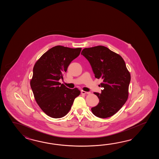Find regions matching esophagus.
Returning a JSON list of instances; mask_svg holds the SVG:
<instances>
[{"label":"esophagus","instance_id":"34e87169","mask_svg":"<svg viewBox=\"0 0 159 159\" xmlns=\"http://www.w3.org/2000/svg\"><path fill=\"white\" fill-rule=\"evenodd\" d=\"M90 93V92H87V91H84V90L81 91V94H89Z\"/></svg>","mask_w":159,"mask_h":159}]
</instances>
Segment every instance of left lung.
Masks as SVG:
<instances>
[{"mask_svg": "<svg viewBox=\"0 0 159 159\" xmlns=\"http://www.w3.org/2000/svg\"><path fill=\"white\" fill-rule=\"evenodd\" d=\"M81 54L91 65L96 78H101V94L94 93L99 102L91 108L94 115L106 118L122 108L129 97L131 75L119 54L104 46L84 48Z\"/></svg>", "mask_w": 159, "mask_h": 159, "instance_id": "left-lung-1", "label": "left lung"}]
</instances>
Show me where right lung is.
Returning <instances> with one entry per match:
<instances>
[{"mask_svg":"<svg viewBox=\"0 0 159 159\" xmlns=\"http://www.w3.org/2000/svg\"><path fill=\"white\" fill-rule=\"evenodd\" d=\"M81 49L56 46L43 54L34 65L30 87L37 105L51 118H60L66 115L81 93L77 88L69 89L58 81L63 78Z\"/></svg>","mask_w":159,"mask_h":159,"instance_id":"obj_1","label":"right lung"}]
</instances>
